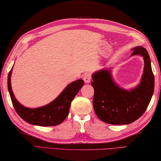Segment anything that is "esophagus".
Returning <instances> with one entry per match:
<instances>
[{
	"mask_svg": "<svg viewBox=\"0 0 161 161\" xmlns=\"http://www.w3.org/2000/svg\"><path fill=\"white\" fill-rule=\"evenodd\" d=\"M91 75L90 74H86L84 75V80L85 81V83H86V84H89V83H90L91 81Z\"/></svg>",
	"mask_w": 161,
	"mask_h": 161,
	"instance_id": "esophagus-1",
	"label": "esophagus"
}]
</instances>
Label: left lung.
<instances>
[{
  "label": "left lung",
  "mask_w": 161,
  "mask_h": 161,
  "mask_svg": "<svg viewBox=\"0 0 161 161\" xmlns=\"http://www.w3.org/2000/svg\"><path fill=\"white\" fill-rule=\"evenodd\" d=\"M130 57L140 55L144 59V70L139 84L131 89L120 87L113 79L112 68L101 69L92 74L94 89L93 106L103 122L115 125L134 122L142 116L151 100L154 77L148 51L142 46L131 49Z\"/></svg>",
  "instance_id": "1"
}]
</instances>
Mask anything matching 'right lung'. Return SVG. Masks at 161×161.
Listing matches in <instances>:
<instances>
[{
	"instance_id": "add662e5",
	"label": "right lung",
	"mask_w": 161,
	"mask_h": 161,
	"mask_svg": "<svg viewBox=\"0 0 161 161\" xmlns=\"http://www.w3.org/2000/svg\"><path fill=\"white\" fill-rule=\"evenodd\" d=\"M13 66L8 75V90L13 105L19 116L31 124L40 126L58 125L68 116L71 103L84 84V80L79 79L67 85L54 100L43 106L30 108L22 105L13 94L11 77Z\"/></svg>"
}]
</instances>
